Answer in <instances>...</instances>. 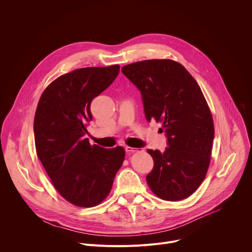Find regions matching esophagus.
Masks as SVG:
<instances>
[{"mask_svg":"<svg viewBox=\"0 0 252 252\" xmlns=\"http://www.w3.org/2000/svg\"><path fill=\"white\" fill-rule=\"evenodd\" d=\"M125 149H126V152L128 153V154H132V153L136 152V150H137V149H134V148H131V147H126Z\"/></svg>","mask_w":252,"mask_h":252,"instance_id":"esophagus-1","label":"esophagus"}]
</instances>
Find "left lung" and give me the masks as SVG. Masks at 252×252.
I'll list each match as a JSON object with an SVG mask.
<instances>
[{
	"instance_id": "1",
	"label": "left lung",
	"mask_w": 252,
	"mask_h": 252,
	"mask_svg": "<svg viewBox=\"0 0 252 252\" xmlns=\"http://www.w3.org/2000/svg\"><path fill=\"white\" fill-rule=\"evenodd\" d=\"M123 74L138 89L148 122H160L167 137L163 153L148 150L154 168L147 175L153 192L168 201L191 195L209 166L214 127L196 81L177 62L147 60L126 64Z\"/></svg>"
}]
</instances>
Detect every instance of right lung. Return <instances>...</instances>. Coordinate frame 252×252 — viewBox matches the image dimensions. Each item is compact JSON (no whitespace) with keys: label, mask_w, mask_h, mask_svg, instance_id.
<instances>
[{"label":"right lung","mask_w":252,"mask_h":252,"mask_svg":"<svg viewBox=\"0 0 252 252\" xmlns=\"http://www.w3.org/2000/svg\"><path fill=\"white\" fill-rule=\"evenodd\" d=\"M120 65L78 68L44 91L34 115L35 151L59 193L77 206L92 207L110 193L125 149L91 146V102L109 88Z\"/></svg>","instance_id":"obj_1"}]
</instances>
